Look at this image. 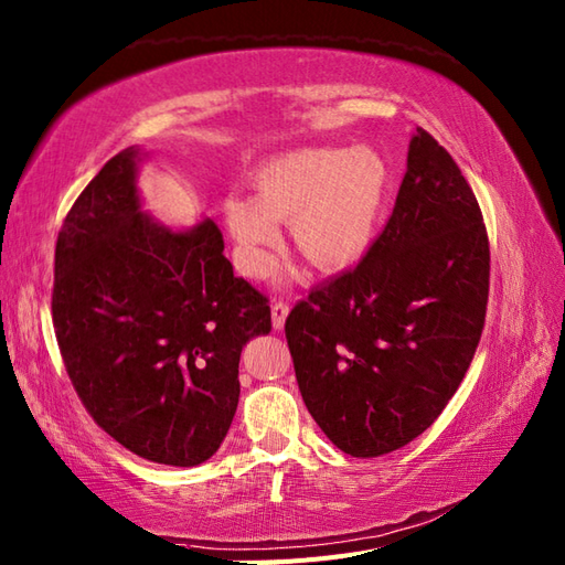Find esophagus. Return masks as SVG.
Listing matches in <instances>:
<instances>
[{
	"mask_svg": "<svg viewBox=\"0 0 565 565\" xmlns=\"http://www.w3.org/2000/svg\"><path fill=\"white\" fill-rule=\"evenodd\" d=\"M286 315H288L286 300H274V303H271V322H274V327H277V330H281V327H284Z\"/></svg>",
	"mask_w": 565,
	"mask_h": 565,
	"instance_id": "34e87169",
	"label": "esophagus"
}]
</instances>
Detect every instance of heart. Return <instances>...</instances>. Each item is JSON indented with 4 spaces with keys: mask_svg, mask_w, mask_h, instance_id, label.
<instances>
[{
    "mask_svg": "<svg viewBox=\"0 0 565 565\" xmlns=\"http://www.w3.org/2000/svg\"><path fill=\"white\" fill-rule=\"evenodd\" d=\"M253 196H231L223 216L245 271L269 267L277 221L291 223L298 255L320 271H342L369 253L390 190L383 156L369 147L300 149L262 166Z\"/></svg>",
    "mask_w": 565,
    "mask_h": 565,
    "instance_id": "heart-1",
    "label": "heart"
}]
</instances>
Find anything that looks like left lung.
Instances as JSON below:
<instances>
[{
	"label": "left lung",
	"mask_w": 565,
	"mask_h": 565,
	"mask_svg": "<svg viewBox=\"0 0 565 565\" xmlns=\"http://www.w3.org/2000/svg\"><path fill=\"white\" fill-rule=\"evenodd\" d=\"M489 271L477 196L418 127L383 233L284 324L300 395L339 450L385 455L436 422L479 347Z\"/></svg>",
	"instance_id": "obj_1"
}]
</instances>
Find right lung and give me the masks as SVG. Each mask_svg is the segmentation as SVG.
<instances>
[{
  "mask_svg": "<svg viewBox=\"0 0 565 565\" xmlns=\"http://www.w3.org/2000/svg\"><path fill=\"white\" fill-rule=\"evenodd\" d=\"M137 156H113L64 216L52 324L90 418L143 460L194 467L226 438L269 298L233 277L212 218L175 233L141 214Z\"/></svg>",
  "mask_w": 565,
  "mask_h": 565,
  "instance_id": "add662e5",
  "label": "right lung"
}]
</instances>
